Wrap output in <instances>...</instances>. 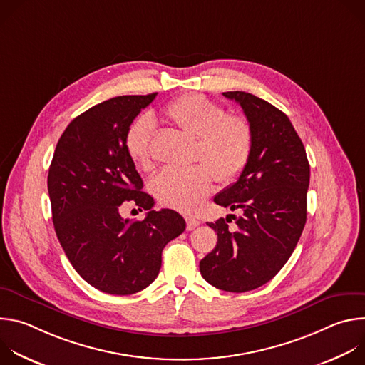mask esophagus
<instances>
[{
	"mask_svg": "<svg viewBox=\"0 0 365 365\" xmlns=\"http://www.w3.org/2000/svg\"><path fill=\"white\" fill-rule=\"evenodd\" d=\"M199 224H200V222H199L197 220L192 218V217H187V218H186V230H187V231H192V230H195V228H196Z\"/></svg>",
	"mask_w": 365,
	"mask_h": 365,
	"instance_id": "esophagus-1",
	"label": "esophagus"
}]
</instances>
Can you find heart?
Instances as JSON below:
<instances>
[{
	"label": "heart",
	"mask_w": 365,
	"mask_h": 365,
	"mask_svg": "<svg viewBox=\"0 0 365 365\" xmlns=\"http://www.w3.org/2000/svg\"><path fill=\"white\" fill-rule=\"evenodd\" d=\"M163 115L182 131L196 137L195 159L187 168H166L154 176L151 193L172 210L193 212L212 190V179L234 182L244 170L252 150V128L240 115H227L220 103L199 93H186L172 101ZM154 120L143 114L125 134V148L141 169L151 168Z\"/></svg>",
	"instance_id": "1"
}]
</instances>
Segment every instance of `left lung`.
<instances>
[{
	"label": "left lung",
	"mask_w": 365,
	"mask_h": 365,
	"mask_svg": "<svg viewBox=\"0 0 365 365\" xmlns=\"http://www.w3.org/2000/svg\"><path fill=\"white\" fill-rule=\"evenodd\" d=\"M242 108L252 128V150L238 180L215 203L240 210L207 222L218 234L215 248L199 263L202 277L217 289L242 293L270 282L287 263L306 224L310 169L289 117L267 101L242 91L224 92Z\"/></svg>",
	"instance_id": "1"
}]
</instances>
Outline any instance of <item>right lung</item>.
Segmentation results:
<instances>
[{
  "label": "right lung",
  "mask_w": 365,
  "mask_h": 365,
  "mask_svg": "<svg viewBox=\"0 0 365 365\" xmlns=\"http://www.w3.org/2000/svg\"><path fill=\"white\" fill-rule=\"evenodd\" d=\"M124 95L78 115L58 141L47 190L59 242L78 274L110 294L150 286L162 267V251L185 228L172 210L153 211V197L125 148L134 118L155 98ZM130 201L149 212L143 222L119 214Z\"/></svg>",
  "instance_id": "add662e5"
}]
</instances>
